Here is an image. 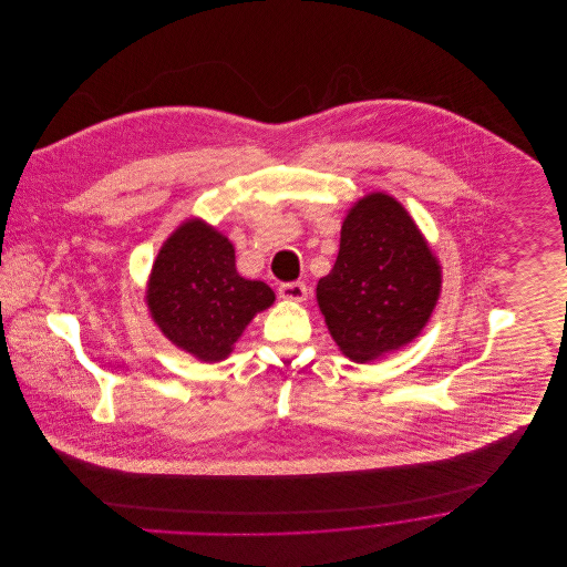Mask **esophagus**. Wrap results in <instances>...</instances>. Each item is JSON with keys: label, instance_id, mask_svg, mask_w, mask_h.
Wrapping results in <instances>:
<instances>
[{"label": "esophagus", "instance_id": "esophagus-1", "mask_svg": "<svg viewBox=\"0 0 567 567\" xmlns=\"http://www.w3.org/2000/svg\"><path fill=\"white\" fill-rule=\"evenodd\" d=\"M279 297L286 301H306L308 299V286L303 281H288L279 286Z\"/></svg>", "mask_w": 567, "mask_h": 567}]
</instances>
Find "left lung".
<instances>
[{
    "label": "left lung",
    "mask_w": 567,
    "mask_h": 567,
    "mask_svg": "<svg viewBox=\"0 0 567 567\" xmlns=\"http://www.w3.org/2000/svg\"><path fill=\"white\" fill-rule=\"evenodd\" d=\"M439 292L436 257L404 207L386 194L364 196L349 212L336 264L317 286L331 338L355 362L416 338Z\"/></svg>",
    "instance_id": "1"
}]
</instances>
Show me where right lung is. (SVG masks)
<instances>
[{
    "label": "right lung",
    "mask_w": 567,
    "mask_h": 567,
    "mask_svg": "<svg viewBox=\"0 0 567 567\" xmlns=\"http://www.w3.org/2000/svg\"><path fill=\"white\" fill-rule=\"evenodd\" d=\"M148 308L163 333L205 362L223 360L259 310L275 301L264 281L244 279L225 236L189 220L163 244L148 284Z\"/></svg>",
    "instance_id": "right-lung-1"
}]
</instances>
